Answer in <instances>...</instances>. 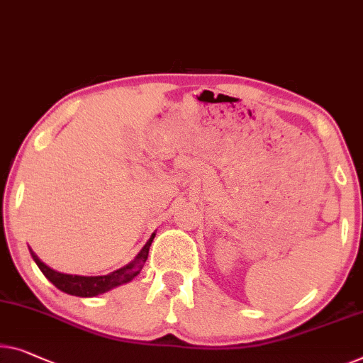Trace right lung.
<instances>
[{
  "label": "right lung",
  "instance_id": "add662e5",
  "mask_svg": "<svg viewBox=\"0 0 363 363\" xmlns=\"http://www.w3.org/2000/svg\"><path fill=\"white\" fill-rule=\"evenodd\" d=\"M155 233L151 235L150 240L147 241V245L143 246V250L138 252V256L133 259L132 262L123 266L122 269L113 270V272L107 274V275H96V277H86V275H72V274H62L57 272L43 264L39 257L35 256V252L30 250V256L34 259L37 266L42 270V274L50 280V282L57 286L58 290L65 291L68 295H74V296H83V298H88V296H96L101 294H106L109 291L113 286H118L122 284H127L132 280L133 277H137L142 270L143 264L147 262L148 259V251L151 242H153Z\"/></svg>",
  "mask_w": 363,
  "mask_h": 363
}]
</instances>
